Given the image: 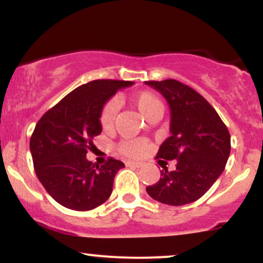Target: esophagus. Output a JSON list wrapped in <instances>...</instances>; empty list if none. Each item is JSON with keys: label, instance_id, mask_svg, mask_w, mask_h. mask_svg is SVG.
<instances>
[{"label": "esophagus", "instance_id": "esophagus-1", "mask_svg": "<svg viewBox=\"0 0 263 263\" xmlns=\"http://www.w3.org/2000/svg\"><path fill=\"white\" fill-rule=\"evenodd\" d=\"M126 165H127V167H136V168H140V167H142V163H141V162L127 161V162H126Z\"/></svg>", "mask_w": 263, "mask_h": 263}]
</instances>
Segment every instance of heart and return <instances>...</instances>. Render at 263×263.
Instances as JSON below:
<instances>
[{
    "label": "heart",
    "instance_id": "obj_1",
    "mask_svg": "<svg viewBox=\"0 0 263 263\" xmlns=\"http://www.w3.org/2000/svg\"><path fill=\"white\" fill-rule=\"evenodd\" d=\"M132 102L146 119L151 115L162 114L163 105L161 100L155 93L149 91L137 92L132 98ZM115 115H116V104L112 100L107 101L105 106L102 107L100 115V123L102 127L108 128L112 125ZM119 151L125 156L140 157L147 151V144L142 140H126L119 144Z\"/></svg>",
    "mask_w": 263,
    "mask_h": 263
}]
</instances>
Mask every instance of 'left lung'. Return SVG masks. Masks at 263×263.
<instances>
[{
    "instance_id": "8db88e82",
    "label": "left lung",
    "mask_w": 263,
    "mask_h": 263,
    "mask_svg": "<svg viewBox=\"0 0 263 263\" xmlns=\"http://www.w3.org/2000/svg\"><path fill=\"white\" fill-rule=\"evenodd\" d=\"M161 92L171 108V136L157 158L176 159V170L165 165L161 179L146 190L159 203L179 206L198 200L225 170L231 138L218 112L200 93L180 81H146Z\"/></svg>"
}]
</instances>
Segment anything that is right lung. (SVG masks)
Wrapping results in <instances>:
<instances>
[{
    "instance_id": "obj_1",
    "label": "right lung",
    "mask_w": 263,
    "mask_h": 263,
    "mask_svg": "<svg viewBox=\"0 0 263 263\" xmlns=\"http://www.w3.org/2000/svg\"><path fill=\"white\" fill-rule=\"evenodd\" d=\"M134 81L93 80L69 92L35 125L29 148L39 182L57 203L86 211L107 200L116 173L125 164L108 158L99 167L87 161L92 138L102 131V107Z\"/></svg>"
}]
</instances>
